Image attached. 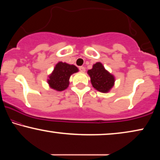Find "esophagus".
<instances>
[{
    "label": "esophagus",
    "instance_id": "obj_1",
    "mask_svg": "<svg viewBox=\"0 0 160 160\" xmlns=\"http://www.w3.org/2000/svg\"><path fill=\"white\" fill-rule=\"evenodd\" d=\"M79 70H80L81 72H82V73H84V72H85V71H86V69H85V68L83 67V66L79 67Z\"/></svg>",
    "mask_w": 160,
    "mask_h": 160
}]
</instances>
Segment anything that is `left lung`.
Returning a JSON list of instances; mask_svg holds the SVG:
<instances>
[{
    "label": "left lung",
    "mask_w": 160,
    "mask_h": 160,
    "mask_svg": "<svg viewBox=\"0 0 160 160\" xmlns=\"http://www.w3.org/2000/svg\"><path fill=\"white\" fill-rule=\"evenodd\" d=\"M91 84L96 90L102 93L111 91L115 84V76L105 68L100 62L92 65V68L87 71Z\"/></svg>",
    "instance_id": "1"
}]
</instances>
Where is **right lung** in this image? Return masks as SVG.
<instances>
[{"label": "right lung", "instance_id": "right-lung-1", "mask_svg": "<svg viewBox=\"0 0 160 160\" xmlns=\"http://www.w3.org/2000/svg\"><path fill=\"white\" fill-rule=\"evenodd\" d=\"M77 72H78V68L76 65L61 61L58 62L52 73L48 76V85L54 90L58 92L65 90L69 86L71 76Z\"/></svg>", "mask_w": 160, "mask_h": 160}]
</instances>
